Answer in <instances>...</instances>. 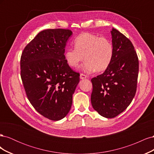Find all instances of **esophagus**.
Returning <instances> with one entry per match:
<instances>
[{
  "label": "esophagus",
  "instance_id": "esophagus-1",
  "mask_svg": "<svg viewBox=\"0 0 154 154\" xmlns=\"http://www.w3.org/2000/svg\"><path fill=\"white\" fill-rule=\"evenodd\" d=\"M87 76L85 75V74H80V79H82V80H83V79L87 78Z\"/></svg>",
  "mask_w": 154,
  "mask_h": 154
}]
</instances>
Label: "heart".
<instances>
[{
  "label": "heart",
  "instance_id": "1",
  "mask_svg": "<svg viewBox=\"0 0 154 154\" xmlns=\"http://www.w3.org/2000/svg\"><path fill=\"white\" fill-rule=\"evenodd\" d=\"M74 48L67 49L65 60L69 66L76 69L83 60L82 70L87 73L102 72L109 67L114 55L112 43L105 37L83 32L74 40Z\"/></svg>",
  "mask_w": 154,
  "mask_h": 154
}]
</instances>
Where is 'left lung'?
<instances>
[{
	"label": "left lung",
	"instance_id": "8db88e82",
	"mask_svg": "<svg viewBox=\"0 0 154 154\" xmlns=\"http://www.w3.org/2000/svg\"><path fill=\"white\" fill-rule=\"evenodd\" d=\"M114 48L112 62L105 72L92 78L91 104L106 118H113L131 103L137 89L139 60L128 38L117 29L111 31Z\"/></svg>",
	"mask_w": 154,
	"mask_h": 154
}]
</instances>
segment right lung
<instances>
[{
  "label": "right lung",
  "instance_id": "obj_1",
  "mask_svg": "<svg viewBox=\"0 0 154 154\" xmlns=\"http://www.w3.org/2000/svg\"><path fill=\"white\" fill-rule=\"evenodd\" d=\"M69 29H49L40 32L21 55L20 76L27 98L39 114L53 121L66 117L72 94L80 82L64 57Z\"/></svg>",
  "mask_w": 154,
  "mask_h": 154
}]
</instances>
